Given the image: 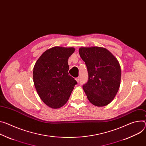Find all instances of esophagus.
<instances>
[{"instance_id": "34e87169", "label": "esophagus", "mask_w": 146, "mask_h": 146, "mask_svg": "<svg viewBox=\"0 0 146 146\" xmlns=\"http://www.w3.org/2000/svg\"><path fill=\"white\" fill-rule=\"evenodd\" d=\"M76 80L77 81V83H78L79 81H80V78H79L78 77H76Z\"/></svg>"}]
</instances>
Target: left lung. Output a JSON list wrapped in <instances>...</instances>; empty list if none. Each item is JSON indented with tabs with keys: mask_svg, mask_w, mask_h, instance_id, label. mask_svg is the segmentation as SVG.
<instances>
[{
	"mask_svg": "<svg viewBox=\"0 0 146 146\" xmlns=\"http://www.w3.org/2000/svg\"><path fill=\"white\" fill-rule=\"evenodd\" d=\"M79 54L85 62L88 82L83 88L89 101L97 107L109 104L120 87L121 69L117 60L107 49L82 47Z\"/></svg>",
	"mask_w": 146,
	"mask_h": 146,
	"instance_id": "obj_1",
	"label": "left lung"
}]
</instances>
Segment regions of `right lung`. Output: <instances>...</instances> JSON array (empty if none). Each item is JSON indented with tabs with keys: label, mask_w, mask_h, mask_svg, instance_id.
Listing matches in <instances>:
<instances>
[{
	"label": "right lung",
	"mask_w": 146,
	"mask_h": 146,
	"mask_svg": "<svg viewBox=\"0 0 146 146\" xmlns=\"http://www.w3.org/2000/svg\"><path fill=\"white\" fill-rule=\"evenodd\" d=\"M74 50V48L53 47L45 51L35 64V87L42 101L52 108H60L67 102L77 84L68 73V59Z\"/></svg>",
	"instance_id": "add662e5"
}]
</instances>
